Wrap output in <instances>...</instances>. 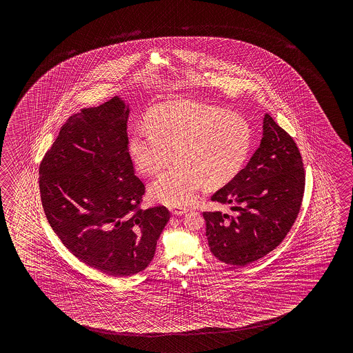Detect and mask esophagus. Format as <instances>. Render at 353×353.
<instances>
[{
	"instance_id": "esophagus-1",
	"label": "esophagus",
	"mask_w": 353,
	"mask_h": 353,
	"mask_svg": "<svg viewBox=\"0 0 353 353\" xmlns=\"http://www.w3.org/2000/svg\"><path fill=\"white\" fill-rule=\"evenodd\" d=\"M169 210H170V213L173 216H181V214H184L187 212L184 208H170Z\"/></svg>"
}]
</instances>
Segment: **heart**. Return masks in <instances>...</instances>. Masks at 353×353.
I'll return each instance as SVG.
<instances>
[{
  "instance_id": "obj_1",
  "label": "heart",
  "mask_w": 353,
  "mask_h": 353,
  "mask_svg": "<svg viewBox=\"0 0 353 353\" xmlns=\"http://www.w3.org/2000/svg\"><path fill=\"white\" fill-rule=\"evenodd\" d=\"M251 130L239 114L190 101L159 105L128 140V155L145 176L175 165L150 185L154 201L170 207L195 202L205 187L227 184L240 173L251 149Z\"/></svg>"
}]
</instances>
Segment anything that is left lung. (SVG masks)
I'll use <instances>...</instances> for the list:
<instances>
[{
	"mask_svg": "<svg viewBox=\"0 0 353 353\" xmlns=\"http://www.w3.org/2000/svg\"><path fill=\"white\" fill-rule=\"evenodd\" d=\"M305 174L292 136L263 116V139L248 165L212 195L236 214L204 212L212 254L219 261L245 266L279 246L298 217Z\"/></svg>",
	"mask_w": 353,
	"mask_h": 353,
	"instance_id": "obj_1",
	"label": "left lung"
}]
</instances>
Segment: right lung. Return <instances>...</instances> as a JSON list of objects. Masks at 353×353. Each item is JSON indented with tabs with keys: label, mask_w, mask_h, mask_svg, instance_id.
<instances>
[{
	"label": "right lung",
	"mask_w": 353,
	"mask_h": 353,
	"mask_svg": "<svg viewBox=\"0 0 353 353\" xmlns=\"http://www.w3.org/2000/svg\"><path fill=\"white\" fill-rule=\"evenodd\" d=\"M130 107L116 96L60 128L39 169L49 225L82 263L123 278L149 266L170 213L139 208L145 185L128 155Z\"/></svg>",
	"instance_id": "add662e5"
}]
</instances>
